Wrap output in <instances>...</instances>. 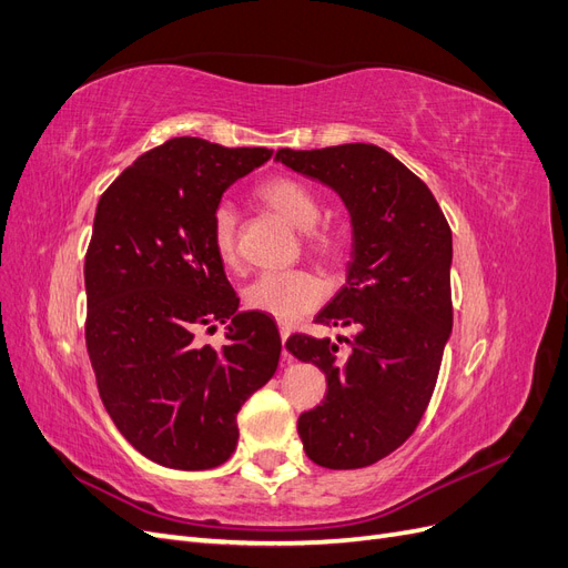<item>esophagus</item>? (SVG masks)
<instances>
[{
	"mask_svg": "<svg viewBox=\"0 0 568 568\" xmlns=\"http://www.w3.org/2000/svg\"><path fill=\"white\" fill-rule=\"evenodd\" d=\"M288 334H291V326H288V324H280V336H282V343H286ZM282 359H284V363H291V355H288V351H286V348L282 351Z\"/></svg>",
	"mask_w": 568,
	"mask_h": 568,
	"instance_id": "obj_1",
	"label": "esophagus"
}]
</instances>
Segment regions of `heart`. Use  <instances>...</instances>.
<instances>
[{
    "instance_id": "heart-1",
    "label": "heart",
    "mask_w": 568,
    "mask_h": 568,
    "mask_svg": "<svg viewBox=\"0 0 568 568\" xmlns=\"http://www.w3.org/2000/svg\"><path fill=\"white\" fill-rule=\"evenodd\" d=\"M257 196H261L274 213L305 232V248L311 251L317 261L326 265H341L346 261V239L338 232L315 227L322 217V199L315 194V189H311L296 178L277 175L261 184ZM209 242L222 265H239V222L230 203H220L213 211ZM322 298V282L313 272L305 270L265 272L244 291V301L251 311L267 313L284 322L315 311Z\"/></svg>"
}]
</instances>
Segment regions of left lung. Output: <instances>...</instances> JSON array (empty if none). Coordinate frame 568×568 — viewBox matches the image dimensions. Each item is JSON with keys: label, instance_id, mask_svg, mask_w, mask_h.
Returning a JSON list of instances; mask_svg holds the SVG:
<instances>
[{"label": "left lung", "instance_id": "1", "mask_svg": "<svg viewBox=\"0 0 568 568\" xmlns=\"http://www.w3.org/2000/svg\"><path fill=\"white\" fill-rule=\"evenodd\" d=\"M277 161L329 184L353 222L348 284L315 322L332 338L291 334L288 353L326 376L322 405L298 417L305 455L326 469H359L415 434L453 332V232L428 186L388 151L341 144L280 149Z\"/></svg>", "mask_w": 568, "mask_h": 568}]
</instances>
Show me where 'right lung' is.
<instances>
[{
    "label": "right lung",
    "instance_id": "obj_1",
    "mask_svg": "<svg viewBox=\"0 0 568 568\" xmlns=\"http://www.w3.org/2000/svg\"><path fill=\"white\" fill-rule=\"evenodd\" d=\"M272 156L175 136L142 153L97 203L84 255V343L109 417L170 469H213L236 448V415L280 363L282 338L239 296L209 242L222 192ZM233 320L227 347L195 332Z\"/></svg>",
    "mask_w": 568,
    "mask_h": 568
}]
</instances>
